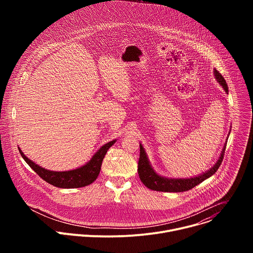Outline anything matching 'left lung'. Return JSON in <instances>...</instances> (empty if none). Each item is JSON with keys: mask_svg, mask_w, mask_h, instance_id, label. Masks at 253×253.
I'll list each match as a JSON object with an SVG mask.
<instances>
[{"mask_svg": "<svg viewBox=\"0 0 253 253\" xmlns=\"http://www.w3.org/2000/svg\"><path fill=\"white\" fill-rule=\"evenodd\" d=\"M214 75L217 82L222 86L224 91L228 94V87H227L226 81L216 69H214ZM225 147H226V143L221 151L220 157L217 160V162H216L215 165H213V167H211L205 173H202L192 178H166L158 175L153 170L147 158L145 150H144L143 146L140 144V157L138 161V174H139L140 180L144 185L151 190L162 191V192H183V191L190 190L196 185H198L199 183H201L202 181H204L205 179L212 176L216 171L218 170L224 157Z\"/></svg>", "mask_w": 253, "mask_h": 253, "instance_id": "obj_1", "label": "left lung"}]
</instances>
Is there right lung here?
<instances>
[{
    "label": "right lung",
    "mask_w": 253,
    "mask_h": 253,
    "mask_svg": "<svg viewBox=\"0 0 253 253\" xmlns=\"http://www.w3.org/2000/svg\"><path fill=\"white\" fill-rule=\"evenodd\" d=\"M115 142L116 140L108 142L93 155V157L87 164L70 171L47 170L30 160L27 156H25V154L22 152L20 148L19 151L24 160L27 162V164L43 180H45L46 182L59 188H79L91 184L97 179L101 170L102 161L108 149H109Z\"/></svg>",
    "instance_id": "1"
}]
</instances>
